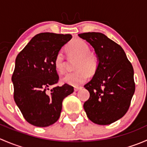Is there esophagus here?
Listing matches in <instances>:
<instances>
[{"label":"esophagus","instance_id":"1","mask_svg":"<svg viewBox=\"0 0 147 147\" xmlns=\"http://www.w3.org/2000/svg\"><path fill=\"white\" fill-rule=\"evenodd\" d=\"M82 87H75V88H74V90H75V92H77V91H78V90H80V89H82Z\"/></svg>","mask_w":147,"mask_h":147}]
</instances>
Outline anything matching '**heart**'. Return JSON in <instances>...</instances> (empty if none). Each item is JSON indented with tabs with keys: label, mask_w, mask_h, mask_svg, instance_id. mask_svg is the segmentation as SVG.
Masks as SVG:
<instances>
[{
	"label": "heart",
	"mask_w": 147,
	"mask_h": 147,
	"mask_svg": "<svg viewBox=\"0 0 147 147\" xmlns=\"http://www.w3.org/2000/svg\"><path fill=\"white\" fill-rule=\"evenodd\" d=\"M68 56L77 60L75 69L77 71L67 74L62 81L69 85L79 86L86 82L90 75H94L98 67L95 54L90 51L88 44L82 40H75L66 47ZM67 61L63 53H58L54 59V67L58 73L63 74L66 70Z\"/></svg>",
	"instance_id": "1"
}]
</instances>
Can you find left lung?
I'll list each match as a JSON object with an SVG mask.
<instances>
[{
    "instance_id": "1",
    "label": "left lung",
    "mask_w": 147,
    "mask_h": 147,
    "mask_svg": "<svg viewBox=\"0 0 147 147\" xmlns=\"http://www.w3.org/2000/svg\"><path fill=\"white\" fill-rule=\"evenodd\" d=\"M78 36L94 47L98 67L84 85L90 98L84 103L87 117L107 125L122 117L129 108L135 91L134 69L122 47L101 32H84Z\"/></svg>"
}]
</instances>
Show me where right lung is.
<instances>
[{"label":"right lung","instance_id":"right-lung-1","mask_svg":"<svg viewBox=\"0 0 147 147\" xmlns=\"http://www.w3.org/2000/svg\"><path fill=\"white\" fill-rule=\"evenodd\" d=\"M71 38L69 34L39 33L16 57L12 75L13 97L23 117L32 125L45 127L55 123L63 100L74 92L67 84L50 90L59 80L55 57Z\"/></svg>","mask_w":147,"mask_h":147}]
</instances>
